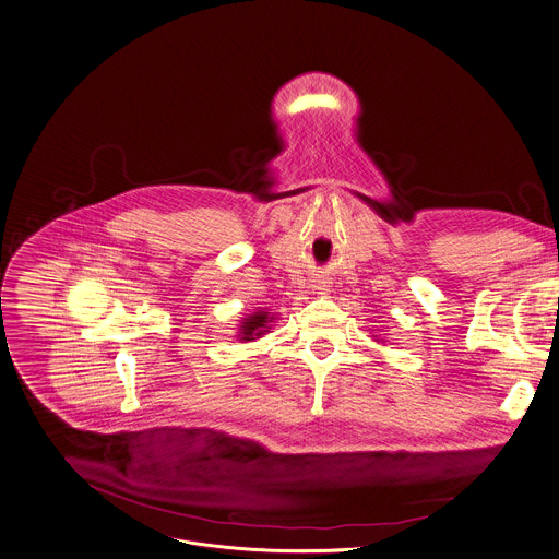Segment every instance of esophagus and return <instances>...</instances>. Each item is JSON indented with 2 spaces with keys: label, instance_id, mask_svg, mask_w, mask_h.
Wrapping results in <instances>:
<instances>
[{
  "label": "esophagus",
  "instance_id": "obj_1",
  "mask_svg": "<svg viewBox=\"0 0 559 559\" xmlns=\"http://www.w3.org/2000/svg\"><path fill=\"white\" fill-rule=\"evenodd\" d=\"M317 283H321V281H317ZM321 287H325V285H323V283H321V285H317V289H321Z\"/></svg>",
  "mask_w": 559,
  "mask_h": 559
}]
</instances>
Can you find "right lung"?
I'll list each match as a JSON object with an SVG mask.
<instances>
[{
    "label": "right lung",
    "instance_id": "1",
    "mask_svg": "<svg viewBox=\"0 0 559 559\" xmlns=\"http://www.w3.org/2000/svg\"><path fill=\"white\" fill-rule=\"evenodd\" d=\"M270 319H272V317H270ZM265 323H267V312H254L252 317L245 319V325H240V330H242V332H240L242 341H252V338L261 336L263 332H267V330H263Z\"/></svg>",
    "mask_w": 559,
    "mask_h": 559
}]
</instances>
